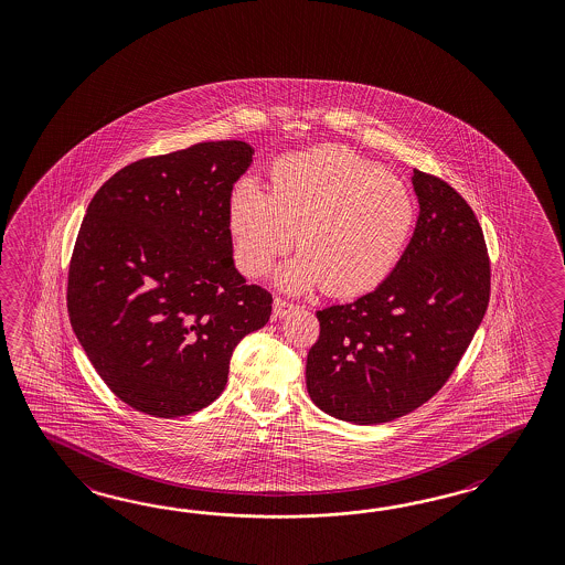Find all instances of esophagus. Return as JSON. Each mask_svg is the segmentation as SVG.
I'll list each match as a JSON object with an SVG mask.
<instances>
[{"mask_svg":"<svg viewBox=\"0 0 565 565\" xmlns=\"http://www.w3.org/2000/svg\"><path fill=\"white\" fill-rule=\"evenodd\" d=\"M295 309V305L289 301H285V299H280V297H276L275 299V313L276 319H280V317L287 316V313H290Z\"/></svg>","mask_w":565,"mask_h":565,"instance_id":"obj_1","label":"esophagus"}]
</instances>
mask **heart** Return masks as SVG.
<instances>
[{"label": "heart", "instance_id": "obj_1", "mask_svg": "<svg viewBox=\"0 0 565 565\" xmlns=\"http://www.w3.org/2000/svg\"><path fill=\"white\" fill-rule=\"evenodd\" d=\"M227 217L246 275H266L297 234L301 256L278 273V282L290 290L321 282L328 295L354 297L379 287L401 260L415 201L407 184L376 162L321 146L276 160L270 193L239 181Z\"/></svg>", "mask_w": 565, "mask_h": 565}]
</instances>
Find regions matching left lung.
I'll list each match as a JSON object with an SVG mask.
<instances>
[{
	"mask_svg": "<svg viewBox=\"0 0 565 565\" xmlns=\"http://www.w3.org/2000/svg\"><path fill=\"white\" fill-rule=\"evenodd\" d=\"M419 220L388 278L317 311L307 391L331 417L398 419L454 374L490 301V258L472 207L429 172L413 171Z\"/></svg>",
	"mask_w": 565,
	"mask_h": 565,
	"instance_id": "left-lung-1",
	"label": "left lung"
}]
</instances>
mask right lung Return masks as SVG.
Returning a JSON list of instances; mask_svg holds the SVG:
<instances>
[{
	"mask_svg": "<svg viewBox=\"0 0 565 565\" xmlns=\"http://www.w3.org/2000/svg\"><path fill=\"white\" fill-rule=\"evenodd\" d=\"M254 148L201 142L102 184L68 264L66 309L93 367L131 408L172 419L211 405L273 295L234 266L230 195Z\"/></svg>",
	"mask_w": 565,
	"mask_h": 565,
	"instance_id": "obj_1",
	"label": "right lung"
}]
</instances>
